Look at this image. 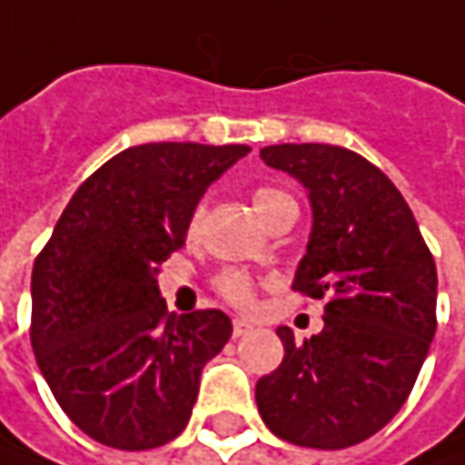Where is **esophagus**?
Segmentation results:
<instances>
[{
  "label": "esophagus",
  "instance_id": "34e87169",
  "mask_svg": "<svg viewBox=\"0 0 465 465\" xmlns=\"http://www.w3.org/2000/svg\"><path fill=\"white\" fill-rule=\"evenodd\" d=\"M249 331H251V325L246 322V320H232V336H235V339L246 336Z\"/></svg>",
  "mask_w": 465,
  "mask_h": 465
}]
</instances>
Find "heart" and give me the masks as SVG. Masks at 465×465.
<instances>
[{
    "label": "heart",
    "mask_w": 465,
    "mask_h": 465,
    "mask_svg": "<svg viewBox=\"0 0 465 465\" xmlns=\"http://www.w3.org/2000/svg\"><path fill=\"white\" fill-rule=\"evenodd\" d=\"M251 201H253L256 214L262 216L264 222H270V219L278 214V212H282L285 206H296L293 198H291L285 190H281V187H270V184L256 187L253 195H251ZM198 222H201V212L193 214V222H190L193 230L198 227ZM256 285H259V282L253 281L249 272H243V270H222L214 278L216 293H219L224 302H230L232 307H241V310H246V307L253 304Z\"/></svg>",
    "instance_id": "obj_1"
}]
</instances>
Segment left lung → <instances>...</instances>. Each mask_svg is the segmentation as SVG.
Returning <instances> with one entry per match:
<instances>
[{"label": "left lung", "instance_id": "obj_1", "mask_svg": "<svg viewBox=\"0 0 465 465\" xmlns=\"http://www.w3.org/2000/svg\"><path fill=\"white\" fill-rule=\"evenodd\" d=\"M310 190L312 235L293 291L325 302L322 331L256 381L267 429L291 445L365 442L413 391L437 331V264L402 193L360 153L320 143L259 150Z\"/></svg>", "mask_w": 465, "mask_h": 465}]
</instances>
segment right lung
I'll return each instance as SVG.
<instances>
[{"instance_id":"add662e5","label":"right lung","mask_w":465,"mask_h":465,"mask_svg":"<svg viewBox=\"0 0 465 465\" xmlns=\"http://www.w3.org/2000/svg\"><path fill=\"white\" fill-rule=\"evenodd\" d=\"M249 145L150 143L86 177L31 272V347L63 413L105 448L183 434L203 365L232 333L219 310L169 315L158 267L206 187Z\"/></svg>"}]
</instances>
